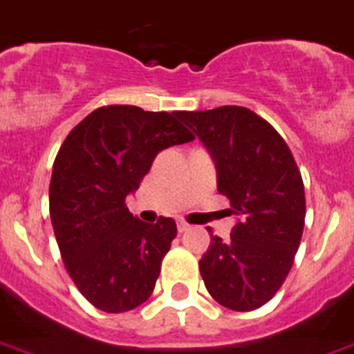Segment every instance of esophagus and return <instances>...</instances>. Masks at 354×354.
<instances>
[{
  "mask_svg": "<svg viewBox=\"0 0 354 354\" xmlns=\"http://www.w3.org/2000/svg\"><path fill=\"white\" fill-rule=\"evenodd\" d=\"M189 223L187 222H183V220H180V222H178V231L180 232H185V231H189Z\"/></svg>",
  "mask_w": 354,
  "mask_h": 354,
  "instance_id": "obj_1",
  "label": "esophagus"
}]
</instances>
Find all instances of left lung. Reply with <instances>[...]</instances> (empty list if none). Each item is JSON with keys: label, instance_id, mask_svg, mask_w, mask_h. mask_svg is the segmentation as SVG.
<instances>
[{"label": "left lung", "instance_id": "obj_1", "mask_svg": "<svg viewBox=\"0 0 354 354\" xmlns=\"http://www.w3.org/2000/svg\"><path fill=\"white\" fill-rule=\"evenodd\" d=\"M176 116L214 160L218 192L238 220L229 242L212 236L200 260L203 283L227 309L254 311L277 295L300 247L306 194L297 162L277 129L245 107Z\"/></svg>", "mask_w": 354, "mask_h": 354}]
</instances>
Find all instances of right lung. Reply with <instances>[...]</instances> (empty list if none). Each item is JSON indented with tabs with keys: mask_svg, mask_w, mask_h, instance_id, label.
<instances>
[{
	"mask_svg": "<svg viewBox=\"0 0 354 354\" xmlns=\"http://www.w3.org/2000/svg\"><path fill=\"white\" fill-rule=\"evenodd\" d=\"M178 112L134 105L93 111L54 160L48 205L56 242L77 291L105 313L142 306L176 236L172 218L145 223L125 205L163 149L192 142Z\"/></svg>",
	"mask_w": 354,
	"mask_h": 354,
	"instance_id": "right-lung-1",
	"label": "right lung"
}]
</instances>
